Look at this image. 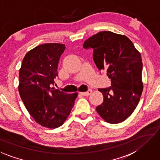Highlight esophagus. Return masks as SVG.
<instances>
[{
  "label": "esophagus",
  "mask_w": 160,
  "mask_h": 160,
  "mask_svg": "<svg viewBox=\"0 0 160 160\" xmlns=\"http://www.w3.org/2000/svg\"><path fill=\"white\" fill-rule=\"evenodd\" d=\"M92 89H88L87 92H80V94L83 96H89L92 93Z\"/></svg>",
  "instance_id": "34e87169"
}]
</instances>
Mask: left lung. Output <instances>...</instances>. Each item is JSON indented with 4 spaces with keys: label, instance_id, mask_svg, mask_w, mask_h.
<instances>
[{
    "label": "left lung",
    "instance_id": "8db88e82",
    "mask_svg": "<svg viewBox=\"0 0 160 160\" xmlns=\"http://www.w3.org/2000/svg\"><path fill=\"white\" fill-rule=\"evenodd\" d=\"M83 48L94 50L96 66L111 80V87L98 89L103 102L96 110L107 122H122L134 111L143 89L140 52L127 36L106 31L90 37Z\"/></svg>",
    "mask_w": 160,
    "mask_h": 160
}]
</instances>
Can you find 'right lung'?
Returning <instances> with one entry per match:
<instances>
[{
    "mask_svg": "<svg viewBox=\"0 0 160 160\" xmlns=\"http://www.w3.org/2000/svg\"><path fill=\"white\" fill-rule=\"evenodd\" d=\"M65 49L60 43L37 46L26 54L19 72V92L26 108L37 123L50 129L62 125L78 96L51 88Z\"/></svg>",
    "mask_w": 160,
    "mask_h": 160,
    "instance_id": "right-lung-1",
    "label": "right lung"
}]
</instances>
